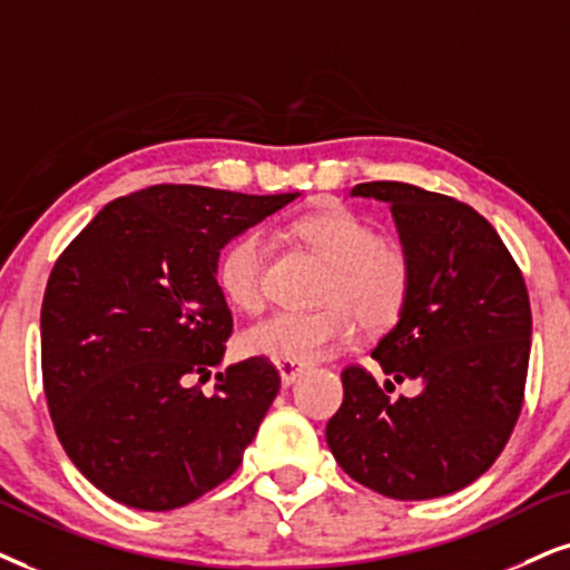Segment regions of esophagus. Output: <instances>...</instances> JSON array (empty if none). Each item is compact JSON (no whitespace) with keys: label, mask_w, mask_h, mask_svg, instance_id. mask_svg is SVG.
<instances>
[{"label":"esophagus","mask_w":570,"mask_h":570,"mask_svg":"<svg viewBox=\"0 0 570 570\" xmlns=\"http://www.w3.org/2000/svg\"><path fill=\"white\" fill-rule=\"evenodd\" d=\"M276 368H278V373H281V384L292 386L294 381H297V379L302 376V373L307 371V365H305V363H292V360H278Z\"/></svg>","instance_id":"esophagus-1"}]
</instances>
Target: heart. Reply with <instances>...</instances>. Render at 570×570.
<instances>
[{
	"instance_id": "obj_1",
	"label": "heart",
	"mask_w": 570,
	"mask_h": 570,
	"mask_svg": "<svg viewBox=\"0 0 570 570\" xmlns=\"http://www.w3.org/2000/svg\"><path fill=\"white\" fill-rule=\"evenodd\" d=\"M289 234L331 268L323 292L326 307L313 313L281 309L244 334V350L268 360L313 363L355 334L356 318L368 331H386L400 321L413 289L405 249L381 242L376 226L347 207H326L292 220ZM268 242L261 232L234 236L220 249L215 281L223 297L244 313L263 307V268ZM353 312L350 314L348 309Z\"/></svg>"
}]
</instances>
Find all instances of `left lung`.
Returning <instances> with one entry per match:
<instances>
[{
  "mask_svg": "<svg viewBox=\"0 0 570 570\" xmlns=\"http://www.w3.org/2000/svg\"><path fill=\"white\" fill-rule=\"evenodd\" d=\"M350 197L386 202L413 268V289L373 360L394 381L342 373L344 402L326 442L344 473L392 500L458 492L494 463L521 413L531 352L523 276L484 215L400 181L357 184Z\"/></svg>",
  "mask_w": 570,
  "mask_h": 570,
  "instance_id": "left-lung-1",
  "label": "left lung"
}]
</instances>
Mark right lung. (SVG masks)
<instances>
[{
  "mask_svg": "<svg viewBox=\"0 0 570 570\" xmlns=\"http://www.w3.org/2000/svg\"><path fill=\"white\" fill-rule=\"evenodd\" d=\"M149 186L105 205L62 252L41 305V371L78 471L136 510L189 505L239 468L281 376L265 357L215 373L234 318L220 249L297 199Z\"/></svg>",
  "mask_w": 570,
  "mask_h": 570,
  "instance_id": "1",
  "label": "right lung"
}]
</instances>
